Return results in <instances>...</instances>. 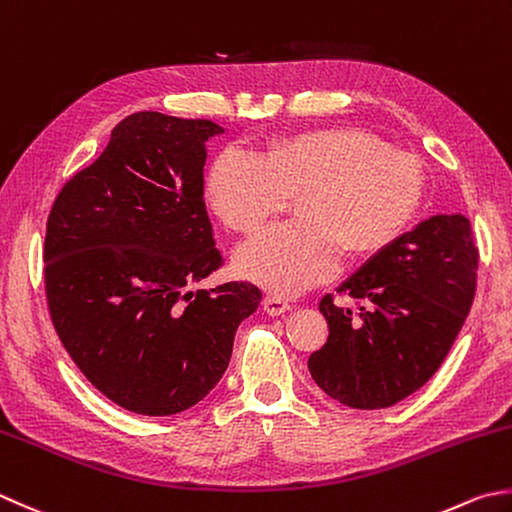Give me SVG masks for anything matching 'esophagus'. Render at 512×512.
Masks as SVG:
<instances>
[{
	"label": "esophagus",
	"instance_id": "esophagus-1",
	"mask_svg": "<svg viewBox=\"0 0 512 512\" xmlns=\"http://www.w3.org/2000/svg\"><path fill=\"white\" fill-rule=\"evenodd\" d=\"M264 310L270 317H277V315H284L290 310V304L282 297H275V295H268L264 299Z\"/></svg>",
	"mask_w": 512,
	"mask_h": 512
}]
</instances>
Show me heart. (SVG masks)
<instances>
[{
	"instance_id": "b5f03b06",
	"label": "heart",
	"mask_w": 512,
	"mask_h": 512,
	"mask_svg": "<svg viewBox=\"0 0 512 512\" xmlns=\"http://www.w3.org/2000/svg\"><path fill=\"white\" fill-rule=\"evenodd\" d=\"M424 190L415 157L359 128L306 130L270 153L228 146L206 184L210 206L237 233H253L295 193H306L304 219L266 228L235 255L239 275L277 295L328 282L346 248L368 255L395 244L415 222Z\"/></svg>"
}]
</instances>
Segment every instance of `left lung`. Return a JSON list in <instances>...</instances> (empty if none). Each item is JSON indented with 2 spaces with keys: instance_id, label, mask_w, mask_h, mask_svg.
Segmentation results:
<instances>
[{
  "instance_id": "1",
  "label": "left lung",
  "mask_w": 512,
  "mask_h": 512,
  "mask_svg": "<svg viewBox=\"0 0 512 512\" xmlns=\"http://www.w3.org/2000/svg\"><path fill=\"white\" fill-rule=\"evenodd\" d=\"M479 250L464 215H435L379 250L337 288L359 302H319L326 344L308 357L315 384L339 404L388 408L422 388L453 348L477 288Z\"/></svg>"
}]
</instances>
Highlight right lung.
I'll use <instances>...</instances> for the list:
<instances>
[{"mask_svg":"<svg viewBox=\"0 0 512 512\" xmlns=\"http://www.w3.org/2000/svg\"><path fill=\"white\" fill-rule=\"evenodd\" d=\"M210 119L135 113L50 208L48 313L99 393L130 413L166 417L217 386L235 330L262 290H188L222 266L204 202Z\"/></svg>","mask_w":512,"mask_h":512,"instance_id":"add662e5","label":"right lung"}]
</instances>
